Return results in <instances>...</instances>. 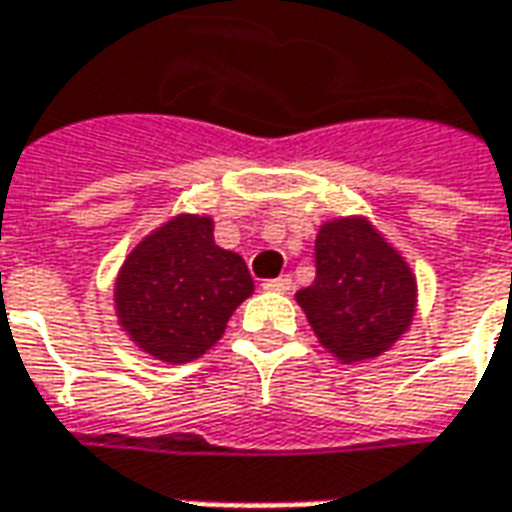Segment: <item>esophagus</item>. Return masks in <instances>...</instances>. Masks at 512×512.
<instances>
[{
    "label": "esophagus",
    "mask_w": 512,
    "mask_h": 512,
    "mask_svg": "<svg viewBox=\"0 0 512 512\" xmlns=\"http://www.w3.org/2000/svg\"><path fill=\"white\" fill-rule=\"evenodd\" d=\"M267 292H290L292 278L290 276H278V278H267L262 284Z\"/></svg>",
    "instance_id": "obj_1"
}]
</instances>
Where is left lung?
Returning <instances> with one entry per match:
<instances>
[{
  "label": "left lung",
  "instance_id": "left-lung-1",
  "mask_svg": "<svg viewBox=\"0 0 512 512\" xmlns=\"http://www.w3.org/2000/svg\"><path fill=\"white\" fill-rule=\"evenodd\" d=\"M315 281L295 292L320 345L343 365L382 357L415 317V273L365 217H337L315 239Z\"/></svg>",
  "mask_w": 512,
  "mask_h": 512
}]
</instances>
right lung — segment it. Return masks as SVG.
<instances>
[{
	"mask_svg": "<svg viewBox=\"0 0 512 512\" xmlns=\"http://www.w3.org/2000/svg\"><path fill=\"white\" fill-rule=\"evenodd\" d=\"M253 295L245 259L214 242V220L178 214L130 250L116 276V317L144 354L181 365L203 357Z\"/></svg>",
	"mask_w": 512,
	"mask_h": 512,
	"instance_id": "obj_1",
	"label": "right lung"
}]
</instances>
